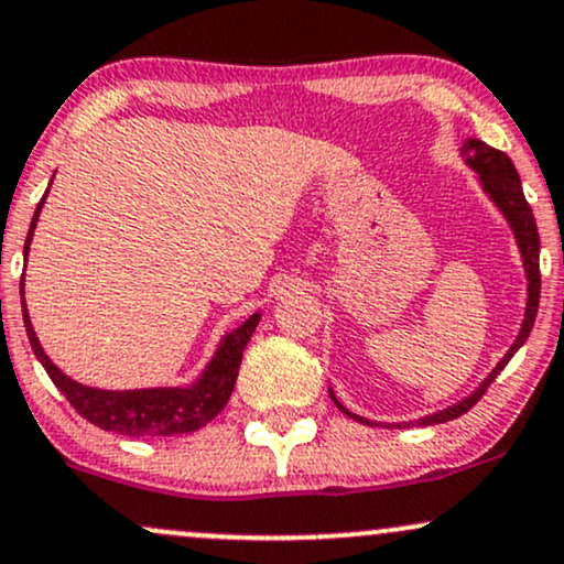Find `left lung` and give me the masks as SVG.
Segmentation results:
<instances>
[{
	"label": "left lung",
	"mask_w": 564,
	"mask_h": 564,
	"mask_svg": "<svg viewBox=\"0 0 564 564\" xmlns=\"http://www.w3.org/2000/svg\"><path fill=\"white\" fill-rule=\"evenodd\" d=\"M462 156L471 166V170L477 172V180H480L482 191L488 193V198L498 206V212H501V215L507 217L509 228H511V232H514L517 249H520L522 268H525V278H528L525 318H522L520 334H517L514 345L507 349V355H503V358L498 360V366L488 373V377L480 381V387H477L475 392L467 394V398H464V400H458V403L443 408V411L430 413V416H422V419H416V422H405V424H419V426L443 424V422H453V419H458V416H462V413H467L469 408L482 398L485 390H488V387H490V381H494L498 373L503 371V366H507L509 360L514 358L517 349L525 345L528 336H530V328H533V323H535V313H539V296H541L539 254H541V241H539V228H535L533 209H530V204L525 200V193H522L520 174H517L514 164H511V159L507 156V153L496 151V148H490V145H485L482 140L469 138L462 145ZM332 400L336 403V408H339V411H345L347 416L355 419V422L373 424V422H368V419L358 416V413L347 411V408L341 405L339 400H336L334 390H332ZM394 426H400V424H394Z\"/></svg>",
	"instance_id": "1"
}]
</instances>
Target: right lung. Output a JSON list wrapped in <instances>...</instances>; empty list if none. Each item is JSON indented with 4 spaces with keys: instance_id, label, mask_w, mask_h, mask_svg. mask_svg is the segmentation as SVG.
Segmentation results:
<instances>
[{
    "instance_id": "1",
    "label": "right lung",
    "mask_w": 564,
    "mask_h": 564,
    "mask_svg": "<svg viewBox=\"0 0 564 564\" xmlns=\"http://www.w3.org/2000/svg\"><path fill=\"white\" fill-rule=\"evenodd\" d=\"M50 193V187H47ZM44 193V198H47ZM44 198L39 200L34 219H31V230L25 236L23 254L29 260L31 238L39 223V212H42ZM21 300H23V283H21ZM262 315L254 313L246 318L241 326L232 328L230 334L223 336L215 358L204 368V373L187 387H148V390H97L74 381L47 358L42 345H39L34 326H31L29 310L23 302V323L25 334H29L31 349L55 381V387L66 394L70 405L79 411V416L93 422L95 426L106 432H119L129 437H170V435H187L196 432L204 424L223 411L225 403L230 400L232 387L238 379V366H241L243 349L249 345L251 334H254L257 323Z\"/></svg>"
}]
</instances>
